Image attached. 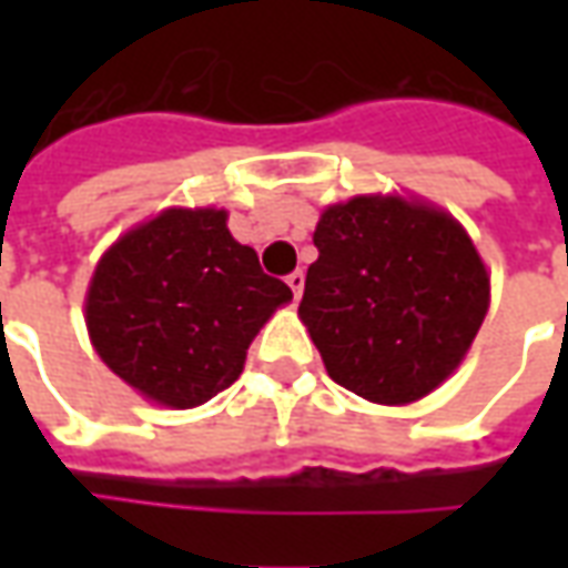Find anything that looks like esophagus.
I'll return each mask as SVG.
<instances>
[{
  "mask_svg": "<svg viewBox=\"0 0 568 568\" xmlns=\"http://www.w3.org/2000/svg\"><path fill=\"white\" fill-rule=\"evenodd\" d=\"M285 283H288V288H292V295L301 297V292H304V271H295L285 276Z\"/></svg>",
  "mask_w": 568,
  "mask_h": 568,
  "instance_id": "34e87169",
  "label": "esophagus"
}]
</instances>
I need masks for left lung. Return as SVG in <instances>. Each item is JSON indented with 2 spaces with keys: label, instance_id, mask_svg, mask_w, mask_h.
Masks as SVG:
<instances>
[{
  "label": "left lung",
  "instance_id": "obj_1",
  "mask_svg": "<svg viewBox=\"0 0 568 568\" xmlns=\"http://www.w3.org/2000/svg\"><path fill=\"white\" fill-rule=\"evenodd\" d=\"M301 320L328 377L381 405L428 395L487 316L489 276L450 215L402 197L322 212Z\"/></svg>",
  "mask_w": 568,
  "mask_h": 568
}]
</instances>
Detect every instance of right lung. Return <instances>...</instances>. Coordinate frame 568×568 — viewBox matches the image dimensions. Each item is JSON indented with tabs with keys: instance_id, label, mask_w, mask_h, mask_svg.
<instances>
[{
	"instance_id": "right-lung-1",
	"label": "right lung",
	"mask_w": 568,
	"mask_h": 568,
	"mask_svg": "<svg viewBox=\"0 0 568 568\" xmlns=\"http://www.w3.org/2000/svg\"><path fill=\"white\" fill-rule=\"evenodd\" d=\"M222 210H166L109 248L88 292V332L151 402L197 407L240 377L246 349L292 288L261 271Z\"/></svg>"
}]
</instances>
